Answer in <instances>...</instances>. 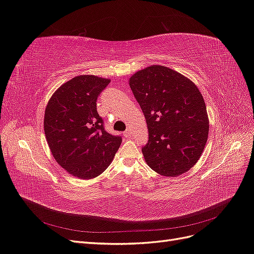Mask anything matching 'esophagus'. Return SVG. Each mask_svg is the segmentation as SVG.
<instances>
[{
	"instance_id": "obj_1",
	"label": "esophagus",
	"mask_w": 254,
	"mask_h": 254,
	"mask_svg": "<svg viewBox=\"0 0 254 254\" xmlns=\"http://www.w3.org/2000/svg\"><path fill=\"white\" fill-rule=\"evenodd\" d=\"M125 136H127V137L131 136V130H130V129H127L126 131H125Z\"/></svg>"
}]
</instances>
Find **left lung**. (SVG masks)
I'll list each match as a JSON object with an SVG mask.
<instances>
[{"instance_id": "obj_1", "label": "left lung", "mask_w": 254, "mask_h": 254, "mask_svg": "<svg viewBox=\"0 0 254 254\" xmlns=\"http://www.w3.org/2000/svg\"><path fill=\"white\" fill-rule=\"evenodd\" d=\"M129 86L144 113L148 142L146 163L165 177L190 171L200 158L209 134L204 99L196 84L163 65L136 72Z\"/></svg>"}]
</instances>
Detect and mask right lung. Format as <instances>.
Instances as JSON below:
<instances>
[{
	"mask_svg": "<svg viewBox=\"0 0 254 254\" xmlns=\"http://www.w3.org/2000/svg\"><path fill=\"white\" fill-rule=\"evenodd\" d=\"M110 79L76 76L51 97L44 113V133L58 164L77 178L92 179L110 165L122 143L106 131L96 108Z\"/></svg>",
	"mask_w": 254,
	"mask_h": 254,
	"instance_id": "right-lung-1",
	"label": "right lung"
}]
</instances>
